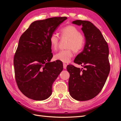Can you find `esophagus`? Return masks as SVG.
Listing matches in <instances>:
<instances>
[{
	"instance_id": "esophagus-1",
	"label": "esophagus",
	"mask_w": 121,
	"mask_h": 121,
	"mask_svg": "<svg viewBox=\"0 0 121 121\" xmlns=\"http://www.w3.org/2000/svg\"><path fill=\"white\" fill-rule=\"evenodd\" d=\"M67 65L66 64H63V68H64V69H66L67 68Z\"/></svg>"
}]
</instances>
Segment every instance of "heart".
<instances>
[{
    "label": "heart",
    "instance_id": "b5f03b06",
    "mask_svg": "<svg viewBox=\"0 0 121 121\" xmlns=\"http://www.w3.org/2000/svg\"><path fill=\"white\" fill-rule=\"evenodd\" d=\"M60 34L62 39H69L67 45L68 49L60 51L55 54L54 58L64 63H68L73 56V50L75 52H79L83 48L85 42V38L80 33L79 29L73 25H68L62 28ZM49 42L52 48L56 50L59 44L60 38L56 34L52 33L50 36Z\"/></svg>",
    "mask_w": 121,
    "mask_h": 121
}]
</instances>
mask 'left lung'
Wrapping results in <instances>:
<instances>
[{
	"label": "left lung",
	"mask_w": 121,
	"mask_h": 121,
	"mask_svg": "<svg viewBox=\"0 0 121 121\" xmlns=\"http://www.w3.org/2000/svg\"><path fill=\"white\" fill-rule=\"evenodd\" d=\"M72 23L82 26L85 43L74 60L84 68L72 65L67 67L69 73V91L77 100H88L97 95L107 81L110 71L108 47L100 30L90 22L76 20Z\"/></svg>",
	"instance_id": "obj_1"
}]
</instances>
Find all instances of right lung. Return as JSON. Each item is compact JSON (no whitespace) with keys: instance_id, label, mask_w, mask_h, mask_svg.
<instances>
[{"instance_id":"right-lung-1","label":"right lung","mask_w":121,"mask_h":121,"mask_svg":"<svg viewBox=\"0 0 121 121\" xmlns=\"http://www.w3.org/2000/svg\"><path fill=\"white\" fill-rule=\"evenodd\" d=\"M67 17H53L33 22L21 35L13 58L18 88L27 97L35 100L48 98L53 82L63 69L61 61L50 62L49 37Z\"/></svg>"}]
</instances>
